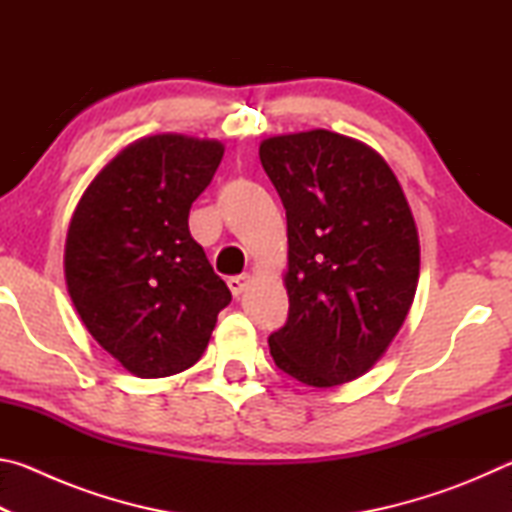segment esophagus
<instances>
[{"mask_svg":"<svg viewBox=\"0 0 512 512\" xmlns=\"http://www.w3.org/2000/svg\"><path fill=\"white\" fill-rule=\"evenodd\" d=\"M248 284H250V275L248 273L235 275V277H230V280H228V287L232 291V296H241V293L248 289Z\"/></svg>","mask_w":512,"mask_h":512,"instance_id":"esophagus-1","label":"esophagus"}]
</instances>
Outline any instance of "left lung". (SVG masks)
Wrapping results in <instances>:
<instances>
[{"label":"left lung","instance_id":"1","mask_svg":"<svg viewBox=\"0 0 512 512\" xmlns=\"http://www.w3.org/2000/svg\"><path fill=\"white\" fill-rule=\"evenodd\" d=\"M259 160L287 210L289 318L275 366L307 386L357 379L400 332L418 289L411 207L379 153L329 131L264 140Z\"/></svg>","mask_w":512,"mask_h":512}]
</instances>
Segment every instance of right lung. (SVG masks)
Listing matches in <instances>:
<instances>
[{
  "mask_svg": "<svg viewBox=\"0 0 512 512\" xmlns=\"http://www.w3.org/2000/svg\"><path fill=\"white\" fill-rule=\"evenodd\" d=\"M221 158L214 140L144 137L92 180L69 223V298L101 348L137 377L194 366L232 300L187 223Z\"/></svg>",
  "mask_w": 512,
  "mask_h": 512,
  "instance_id": "1",
  "label": "right lung"
}]
</instances>
